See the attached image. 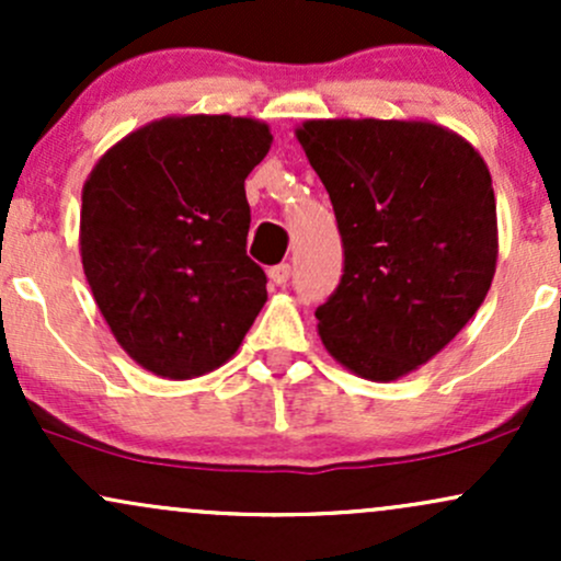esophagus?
Segmentation results:
<instances>
[{"mask_svg": "<svg viewBox=\"0 0 561 561\" xmlns=\"http://www.w3.org/2000/svg\"><path fill=\"white\" fill-rule=\"evenodd\" d=\"M289 274H293V268H289V263H279V266L268 268V279H272L276 287H285L287 282H289Z\"/></svg>", "mask_w": 561, "mask_h": 561, "instance_id": "esophagus-1", "label": "esophagus"}]
</instances>
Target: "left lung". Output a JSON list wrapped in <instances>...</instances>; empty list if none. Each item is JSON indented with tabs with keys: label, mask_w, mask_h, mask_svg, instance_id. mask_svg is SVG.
I'll use <instances>...</instances> for the list:
<instances>
[{
	"label": "left lung",
	"mask_w": 561,
	"mask_h": 561,
	"mask_svg": "<svg viewBox=\"0 0 561 561\" xmlns=\"http://www.w3.org/2000/svg\"><path fill=\"white\" fill-rule=\"evenodd\" d=\"M295 137L345 248L343 279L317 308L321 343L371 382L405 377L465 330L491 289V171L465 137L430 121H306Z\"/></svg>",
	"instance_id": "1"
}]
</instances>
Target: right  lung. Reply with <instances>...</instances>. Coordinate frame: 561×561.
Listing matches in <instances>:
<instances>
[{"instance_id":"1","label":"right lung","mask_w":561,"mask_h":561,"mask_svg":"<svg viewBox=\"0 0 561 561\" xmlns=\"http://www.w3.org/2000/svg\"><path fill=\"white\" fill-rule=\"evenodd\" d=\"M272 131L234 115H169L115 141L81 192V263L113 337L141 369L192 379L242 345L266 302L248 259L244 179Z\"/></svg>"}]
</instances>
